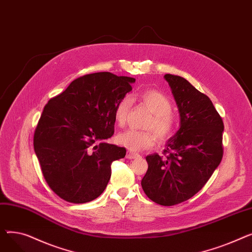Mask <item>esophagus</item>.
Listing matches in <instances>:
<instances>
[{
    "label": "esophagus",
    "mask_w": 252,
    "mask_h": 252,
    "mask_svg": "<svg viewBox=\"0 0 252 252\" xmlns=\"http://www.w3.org/2000/svg\"><path fill=\"white\" fill-rule=\"evenodd\" d=\"M140 155L139 154H137V153H133V152H130V151H127V153H126V158L127 159H134V158H137V157H139Z\"/></svg>",
    "instance_id": "esophagus-1"
}]
</instances>
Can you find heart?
Returning <instances> with one entry per match:
<instances>
[{"label": "heart", "mask_w": 252, "mask_h": 252, "mask_svg": "<svg viewBox=\"0 0 252 252\" xmlns=\"http://www.w3.org/2000/svg\"><path fill=\"white\" fill-rule=\"evenodd\" d=\"M141 100L153 113L152 117L146 124L149 129L138 130L129 128L122 131L116 136V143L126 147L129 151L145 150L155 143V139L164 142L169 140L176 133V121L171 114L173 104L162 93L156 90H147L140 94ZM131 98L128 95L123 96L119 99L114 107V118L117 125L124 126L131 107ZM156 131L157 136L153 130Z\"/></svg>", "instance_id": "1"}]
</instances>
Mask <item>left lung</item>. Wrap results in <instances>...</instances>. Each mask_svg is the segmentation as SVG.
<instances>
[{
	"label": "left lung",
	"mask_w": 252,
	"mask_h": 252,
	"mask_svg": "<svg viewBox=\"0 0 252 252\" xmlns=\"http://www.w3.org/2000/svg\"><path fill=\"white\" fill-rule=\"evenodd\" d=\"M181 115V127L168 140L164 156L146 157L142 188L157 204L171 206L199 192L223 155V123L213 102L187 79L165 74Z\"/></svg>",
	"instance_id": "1"
}]
</instances>
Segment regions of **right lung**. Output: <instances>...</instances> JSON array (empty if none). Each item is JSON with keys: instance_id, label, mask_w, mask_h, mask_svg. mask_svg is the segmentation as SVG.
Here are the masks:
<instances>
[{"instance_id": "1", "label": "right lung", "mask_w": 252, "mask_h": 252, "mask_svg": "<svg viewBox=\"0 0 252 252\" xmlns=\"http://www.w3.org/2000/svg\"><path fill=\"white\" fill-rule=\"evenodd\" d=\"M135 82L111 72L90 73L46 104L33 148L44 179L63 200L96 199L110 180L111 163L126 156V148L102 140L114 134L115 104Z\"/></svg>"}]
</instances>
